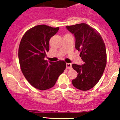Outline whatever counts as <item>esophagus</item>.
<instances>
[{"mask_svg":"<svg viewBox=\"0 0 120 120\" xmlns=\"http://www.w3.org/2000/svg\"><path fill=\"white\" fill-rule=\"evenodd\" d=\"M66 68L70 70V69L72 68V66H71V63H67L66 64Z\"/></svg>","mask_w":120,"mask_h":120,"instance_id":"34e87169","label":"esophagus"}]
</instances>
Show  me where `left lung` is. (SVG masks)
<instances>
[{
	"instance_id": "8db88e82",
	"label": "left lung",
	"mask_w": 120,
	"mask_h": 120,
	"mask_svg": "<svg viewBox=\"0 0 120 120\" xmlns=\"http://www.w3.org/2000/svg\"><path fill=\"white\" fill-rule=\"evenodd\" d=\"M75 39V49L80 52L83 64H73L78 75L72 85L81 90L95 86L103 75L106 65V50L103 39L95 29L85 23L66 26Z\"/></svg>"
}]
</instances>
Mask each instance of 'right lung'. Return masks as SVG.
<instances>
[{
    "mask_svg": "<svg viewBox=\"0 0 120 120\" xmlns=\"http://www.w3.org/2000/svg\"><path fill=\"white\" fill-rule=\"evenodd\" d=\"M59 30V27L37 25L26 31L20 42L19 59L21 70L29 83L39 90L53 87L66 69L64 61L48 63L45 60L46 53L49 50V40Z\"/></svg>",
    "mask_w": 120,
    "mask_h": 120,
    "instance_id": "right-lung-1",
    "label": "right lung"
}]
</instances>
